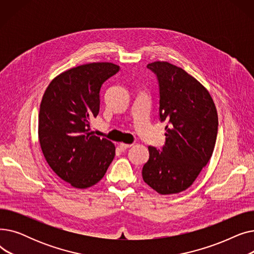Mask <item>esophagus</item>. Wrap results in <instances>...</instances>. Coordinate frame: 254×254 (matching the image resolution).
Here are the masks:
<instances>
[{
    "instance_id": "obj_1",
    "label": "esophagus",
    "mask_w": 254,
    "mask_h": 254,
    "mask_svg": "<svg viewBox=\"0 0 254 254\" xmlns=\"http://www.w3.org/2000/svg\"><path fill=\"white\" fill-rule=\"evenodd\" d=\"M129 147H131V144H125V143H120V144H119V148L122 149L123 151L127 150V149L129 148Z\"/></svg>"
}]
</instances>
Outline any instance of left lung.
Returning a JSON list of instances; mask_svg holds the SVG:
<instances>
[{
	"mask_svg": "<svg viewBox=\"0 0 254 254\" xmlns=\"http://www.w3.org/2000/svg\"><path fill=\"white\" fill-rule=\"evenodd\" d=\"M147 68L156 75L159 120L167 126L163 148L148 147L142 176L158 193H178L190 188L212 156L218 130L216 107L208 90L179 66L154 62Z\"/></svg>",
	"mask_w": 254,
	"mask_h": 254,
	"instance_id": "8db88e82",
	"label": "left lung"
}]
</instances>
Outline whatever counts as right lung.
<instances>
[{"label":"right lung","instance_id":"obj_1","mask_svg":"<svg viewBox=\"0 0 254 254\" xmlns=\"http://www.w3.org/2000/svg\"><path fill=\"white\" fill-rule=\"evenodd\" d=\"M119 71L112 63H91L52 80L40 105L38 135L49 167L76 189H87L105 175L115 146L90 130L100 111L103 83Z\"/></svg>","mask_w":254,"mask_h":254}]
</instances>
